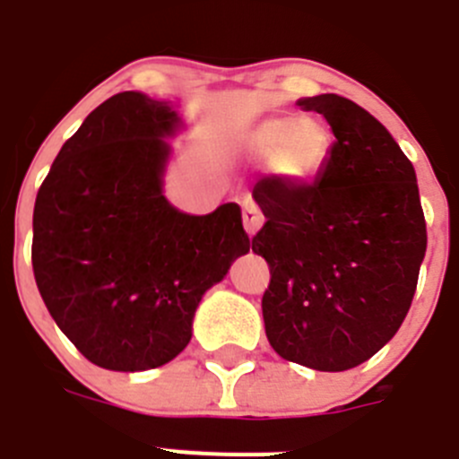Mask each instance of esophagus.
I'll return each mask as SVG.
<instances>
[{
    "label": "esophagus",
    "instance_id": "obj_1",
    "mask_svg": "<svg viewBox=\"0 0 459 459\" xmlns=\"http://www.w3.org/2000/svg\"><path fill=\"white\" fill-rule=\"evenodd\" d=\"M242 221H245V230L251 238L258 233L263 221H265V217H263V212L258 210V205L251 199H245V204H242Z\"/></svg>",
    "mask_w": 459,
    "mask_h": 459
}]
</instances>
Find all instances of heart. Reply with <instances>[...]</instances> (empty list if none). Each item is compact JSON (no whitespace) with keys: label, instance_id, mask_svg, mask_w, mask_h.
Listing matches in <instances>:
<instances>
[{"label":"heart","instance_id":"b5f03b06","mask_svg":"<svg viewBox=\"0 0 459 459\" xmlns=\"http://www.w3.org/2000/svg\"><path fill=\"white\" fill-rule=\"evenodd\" d=\"M229 151L245 162H265L270 176L307 187L327 167L333 132L316 117H265L230 137Z\"/></svg>","mask_w":459,"mask_h":459}]
</instances>
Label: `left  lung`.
Returning a JSON list of instances; mask_svg holds the SVG:
<instances>
[{
	"instance_id": "1",
	"label": "left lung",
	"mask_w": 459,
	"mask_h": 459,
	"mask_svg": "<svg viewBox=\"0 0 459 459\" xmlns=\"http://www.w3.org/2000/svg\"><path fill=\"white\" fill-rule=\"evenodd\" d=\"M333 132L307 187L255 183L265 226L251 239L270 265L265 333L276 354L322 373L368 361L403 325L425 255L416 171L391 132L336 93L299 98Z\"/></svg>"
}]
</instances>
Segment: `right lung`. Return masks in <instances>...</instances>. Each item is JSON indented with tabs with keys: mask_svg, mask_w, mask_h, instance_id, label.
I'll return each instance as SVG.
<instances>
[{
	"mask_svg": "<svg viewBox=\"0 0 459 459\" xmlns=\"http://www.w3.org/2000/svg\"><path fill=\"white\" fill-rule=\"evenodd\" d=\"M178 105L123 91L61 146L34 205L36 286L70 342L137 373L187 348L205 292L249 254L238 204L189 214L164 196Z\"/></svg>",
	"mask_w": 459,
	"mask_h": 459,
	"instance_id": "add662e5",
	"label": "right lung"
}]
</instances>
